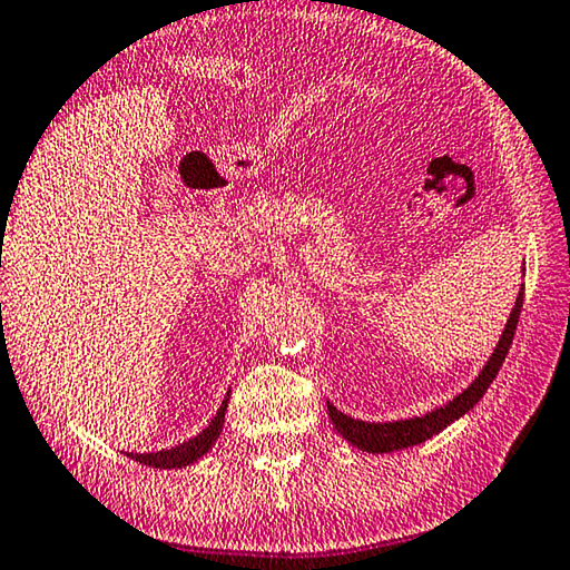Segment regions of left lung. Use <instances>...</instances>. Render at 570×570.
I'll return each mask as SVG.
<instances>
[{"instance_id": "obj_1", "label": "left lung", "mask_w": 570, "mask_h": 570, "mask_svg": "<svg viewBox=\"0 0 570 570\" xmlns=\"http://www.w3.org/2000/svg\"><path fill=\"white\" fill-rule=\"evenodd\" d=\"M520 308H523V284H520V294L515 298L513 312L508 316V324L495 346V352L490 354V360L480 370L475 382H472L468 390H462L458 397H452L448 404H442L438 410L422 414V417H410V420H397V422H362L340 412L332 402H326V410H330V417L334 422L336 432H340L344 440H350L354 448H360L364 452H377V455H382V452H394V450L420 445V442L438 435V432L445 430L448 424L460 420L462 414L475 407V404L482 400V394H485L490 384H493L495 374L505 362L510 344H513Z\"/></svg>"}]
</instances>
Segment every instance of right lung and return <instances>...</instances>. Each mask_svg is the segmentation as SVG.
<instances>
[{"instance_id":"add662e5","label":"right lung","mask_w":570,"mask_h":570,"mask_svg":"<svg viewBox=\"0 0 570 570\" xmlns=\"http://www.w3.org/2000/svg\"><path fill=\"white\" fill-rule=\"evenodd\" d=\"M228 397L220 402V407L216 412V417L208 422V428L200 432V435L190 438L188 442H183V445H176L170 450H160V452H128V458L140 462V465H148V468H160V470H173V468H186L193 465V462H198L200 458L206 455V452L216 445V440L220 435V430H224V420H226V407H228Z\"/></svg>"}]
</instances>
